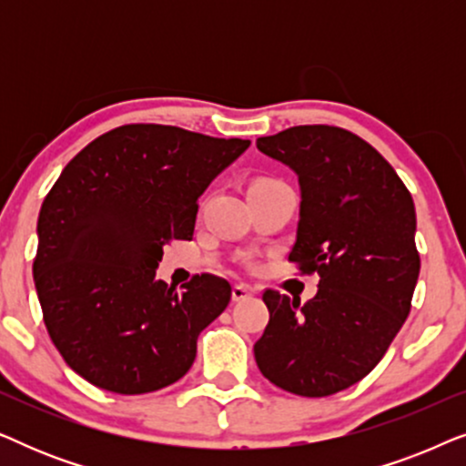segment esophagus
Listing matches in <instances>:
<instances>
[{"label":"esophagus","instance_id":"esophagus-1","mask_svg":"<svg viewBox=\"0 0 466 466\" xmlns=\"http://www.w3.org/2000/svg\"><path fill=\"white\" fill-rule=\"evenodd\" d=\"M252 295H254V290L248 284H235L231 290L233 301H246V299H250Z\"/></svg>","mask_w":466,"mask_h":466}]
</instances>
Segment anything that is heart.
<instances>
[{"label": "heart", "instance_id": "1", "mask_svg": "<svg viewBox=\"0 0 466 466\" xmlns=\"http://www.w3.org/2000/svg\"><path fill=\"white\" fill-rule=\"evenodd\" d=\"M267 182H276V180H257L254 184H267ZM254 184H252V187H254Z\"/></svg>", "mask_w": 466, "mask_h": 466}]
</instances>
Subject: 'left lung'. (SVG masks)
I'll return each mask as SVG.
<instances>
[{
    "label": "left lung",
    "instance_id": "8db88e82",
    "mask_svg": "<svg viewBox=\"0 0 466 466\" xmlns=\"http://www.w3.org/2000/svg\"><path fill=\"white\" fill-rule=\"evenodd\" d=\"M257 148L299 176L289 260L320 282L303 305L263 292L269 324L254 359L282 390L329 397L365 378L410 316L420 273L416 208L392 165L341 127H290L258 137Z\"/></svg>",
    "mask_w": 466,
    "mask_h": 466
}]
</instances>
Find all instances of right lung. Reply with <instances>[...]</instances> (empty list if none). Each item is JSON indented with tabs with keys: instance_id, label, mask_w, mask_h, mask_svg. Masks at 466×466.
Here are the masks:
<instances>
[{
	"instance_id": "add662e5",
	"label": "right lung",
	"mask_w": 466,
	"mask_h": 466,
	"mask_svg": "<svg viewBox=\"0 0 466 466\" xmlns=\"http://www.w3.org/2000/svg\"><path fill=\"white\" fill-rule=\"evenodd\" d=\"M250 139L169 125H123L61 171L37 218L34 282L63 360L116 394L174 384L197 337L231 301L225 278L201 273L184 292L155 279L163 246L193 238L197 201Z\"/></svg>"
}]
</instances>
